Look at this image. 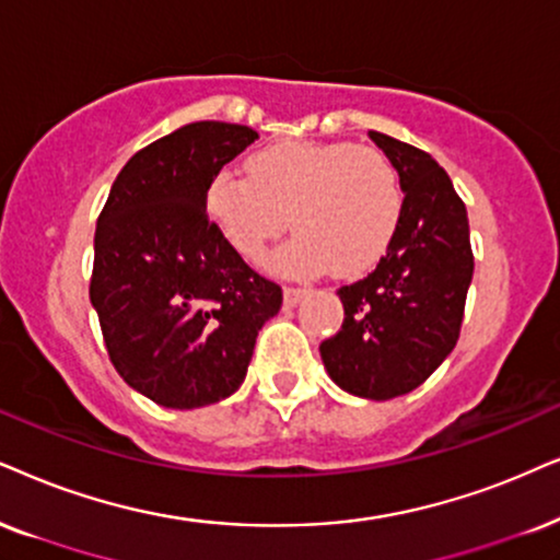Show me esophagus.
I'll return each mask as SVG.
<instances>
[{
  "instance_id": "esophagus-1",
  "label": "esophagus",
  "mask_w": 560,
  "mask_h": 560,
  "mask_svg": "<svg viewBox=\"0 0 560 560\" xmlns=\"http://www.w3.org/2000/svg\"><path fill=\"white\" fill-rule=\"evenodd\" d=\"M307 294H310L307 287H287L284 289V304H287V307H296V304H300Z\"/></svg>"
}]
</instances>
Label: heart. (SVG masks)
I'll list each match as a JSON object with an SVG mask.
<instances>
[{
  "mask_svg": "<svg viewBox=\"0 0 560 560\" xmlns=\"http://www.w3.org/2000/svg\"><path fill=\"white\" fill-rule=\"evenodd\" d=\"M402 203L393 160L353 141H276L247 160V175L219 170L207 188L209 217L250 264H264L292 219L296 237L273 260L289 276L370 271L398 232Z\"/></svg>",
  "mask_w": 560,
  "mask_h": 560,
  "instance_id": "heart-1",
  "label": "heart"
}]
</instances>
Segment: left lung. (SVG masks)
<instances>
[{
	"mask_svg": "<svg viewBox=\"0 0 560 560\" xmlns=\"http://www.w3.org/2000/svg\"><path fill=\"white\" fill-rule=\"evenodd\" d=\"M370 137L398 167L406 203L377 268L338 289L343 325L320 357L341 390L390 400L416 390L455 349L472 250L468 211L439 162L387 133Z\"/></svg>",
	"mask_w": 560,
	"mask_h": 560,
	"instance_id": "obj_1",
	"label": "left lung"
}]
</instances>
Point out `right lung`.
I'll return each instance as SVG.
<instances>
[{"instance_id":"obj_1","label":"right lung","mask_w":560,"mask_h":560,"mask_svg":"<svg viewBox=\"0 0 560 560\" xmlns=\"http://www.w3.org/2000/svg\"><path fill=\"white\" fill-rule=\"evenodd\" d=\"M258 133L196 121L126 162L97 217L90 302L116 372L165 408L243 385L281 287L253 271L207 214V188Z\"/></svg>"}]
</instances>
